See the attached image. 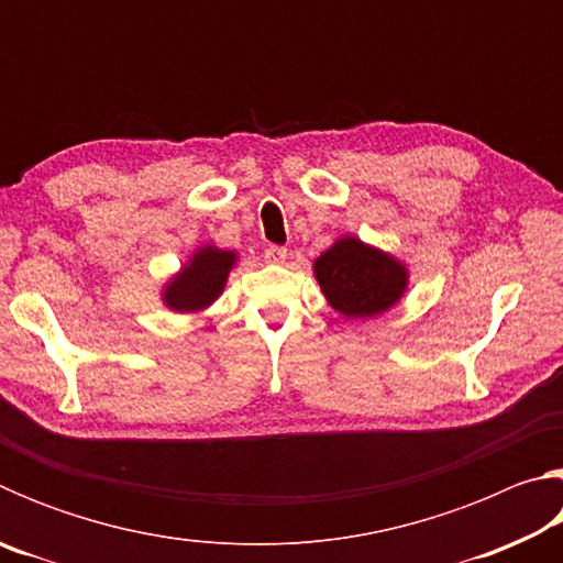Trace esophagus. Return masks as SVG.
<instances>
[{
    "instance_id": "34e87169",
    "label": "esophagus",
    "mask_w": 563,
    "mask_h": 563,
    "mask_svg": "<svg viewBox=\"0 0 563 563\" xmlns=\"http://www.w3.org/2000/svg\"><path fill=\"white\" fill-rule=\"evenodd\" d=\"M285 258H288V247H283V245L265 247V261L268 263H285Z\"/></svg>"
}]
</instances>
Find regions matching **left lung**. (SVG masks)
Here are the masks:
<instances>
[{
    "mask_svg": "<svg viewBox=\"0 0 563 563\" xmlns=\"http://www.w3.org/2000/svg\"><path fill=\"white\" fill-rule=\"evenodd\" d=\"M316 278L328 302L345 318H375L407 288V271L393 255L357 238H340L316 261Z\"/></svg>",
    "mask_w": 563,
    "mask_h": 563,
    "instance_id": "1",
    "label": "left lung"
}]
</instances>
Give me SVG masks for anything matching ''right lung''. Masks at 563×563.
Here are the masks:
<instances>
[{"label": "right lung", "mask_w": 563, "mask_h": 563, "mask_svg": "<svg viewBox=\"0 0 563 563\" xmlns=\"http://www.w3.org/2000/svg\"><path fill=\"white\" fill-rule=\"evenodd\" d=\"M233 265V251H218L213 245L201 247V251L194 253L190 263L184 265V271L166 285L164 302L176 312H196L208 308L223 292Z\"/></svg>", "instance_id": "add662e5"}]
</instances>
